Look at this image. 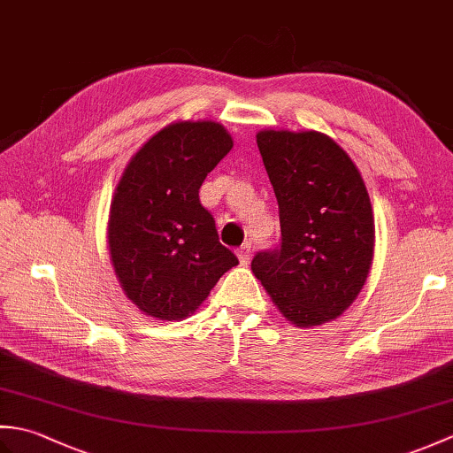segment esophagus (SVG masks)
Wrapping results in <instances>:
<instances>
[{
  "instance_id": "1",
  "label": "esophagus",
  "mask_w": 453,
  "mask_h": 453,
  "mask_svg": "<svg viewBox=\"0 0 453 453\" xmlns=\"http://www.w3.org/2000/svg\"><path fill=\"white\" fill-rule=\"evenodd\" d=\"M237 258H239V263L242 265H247L249 263V258H251V245H242L237 249Z\"/></svg>"
}]
</instances>
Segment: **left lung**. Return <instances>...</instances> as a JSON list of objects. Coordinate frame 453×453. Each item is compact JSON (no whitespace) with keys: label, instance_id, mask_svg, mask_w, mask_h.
I'll list each match as a JSON object with an SVG mask.
<instances>
[{"label":"left lung","instance_id":"1","mask_svg":"<svg viewBox=\"0 0 453 453\" xmlns=\"http://www.w3.org/2000/svg\"><path fill=\"white\" fill-rule=\"evenodd\" d=\"M280 210V249L255 255L253 274L302 329L341 317L368 280L375 226L368 188L339 143L317 130L257 132Z\"/></svg>","mask_w":453,"mask_h":453}]
</instances>
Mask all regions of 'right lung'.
<instances>
[{
	"mask_svg": "<svg viewBox=\"0 0 453 453\" xmlns=\"http://www.w3.org/2000/svg\"><path fill=\"white\" fill-rule=\"evenodd\" d=\"M234 148L214 120H177L134 153L114 188L107 226L122 292L143 315L180 321L239 265L200 204L208 173Z\"/></svg>",
	"mask_w": 453,
	"mask_h": 453,
	"instance_id": "obj_1",
	"label": "right lung"
}]
</instances>
